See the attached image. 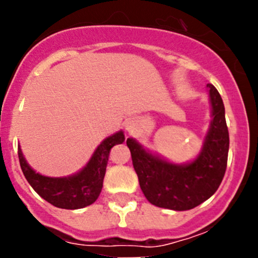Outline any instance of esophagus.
<instances>
[{
    "label": "esophagus",
    "instance_id": "1",
    "mask_svg": "<svg viewBox=\"0 0 258 258\" xmlns=\"http://www.w3.org/2000/svg\"><path fill=\"white\" fill-rule=\"evenodd\" d=\"M124 127H126V131L132 132L135 128H136V123H135V121H131V119H130V121L126 122V126Z\"/></svg>",
    "mask_w": 258,
    "mask_h": 258
}]
</instances>
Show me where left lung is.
I'll return each mask as SVG.
<instances>
[{
	"label": "left lung",
	"instance_id": "8db88e82",
	"mask_svg": "<svg viewBox=\"0 0 258 258\" xmlns=\"http://www.w3.org/2000/svg\"><path fill=\"white\" fill-rule=\"evenodd\" d=\"M211 121L199 155L176 163L151 152L137 140L127 139L140 187L150 204L162 209L187 211L209 200L220 187L227 166L228 137L225 106L215 86L207 83Z\"/></svg>",
	"mask_w": 258,
	"mask_h": 258
}]
</instances>
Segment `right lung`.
Returning <instances> with one entry per match:
<instances>
[{
    "instance_id": "1",
    "label": "right lung",
    "mask_w": 258,
    "mask_h": 258,
    "mask_svg": "<svg viewBox=\"0 0 258 258\" xmlns=\"http://www.w3.org/2000/svg\"><path fill=\"white\" fill-rule=\"evenodd\" d=\"M123 141L124 134L122 130L106 137L79 172L63 177H51L36 172L28 165L20 145L18 158L26 179L43 200L58 209L79 210L90 206L98 199L102 191L111 148L114 145L123 144Z\"/></svg>"
}]
</instances>
